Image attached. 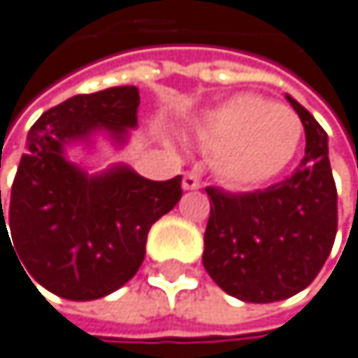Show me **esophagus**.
Segmentation results:
<instances>
[{
  "mask_svg": "<svg viewBox=\"0 0 358 358\" xmlns=\"http://www.w3.org/2000/svg\"><path fill=\"white\" fill-rule=\"evenodd\" d=\"M181 187L183 189H199L201 187V179L196 177L194 173H185L183 175V181H181Z\"/></svg>",
  "mask_w": 358,
  "mask_h": 358,
  "instance_id": "1",
  "label": "esophagus"
}]
</instances>
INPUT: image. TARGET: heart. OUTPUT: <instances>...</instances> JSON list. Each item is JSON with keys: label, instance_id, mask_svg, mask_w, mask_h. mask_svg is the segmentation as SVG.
<instances>
[{"label": "heart", "instance_id": "obj_1", "mask_svg": "<svg viewBox=\"0 0 358 358\" xmlns=\"http://www.w3.org/2000/svg\"><path fill=\"white\" fill-rule=\"evenodd\" d=\"M192 138L215 151V171L232 187H256L275 179L296 155L299 115L256 94H237L205 110L189 128Z\"/></svg>", "mask_w": 358, "mask_h": 358}]
</instances>
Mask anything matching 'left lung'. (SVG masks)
Instances as JSON below:
<instances>
[{
    "label": "left lung",
    "instance_id": "left-lung-1",
    "mask_svg": "<svg viewBox=\"0 0 358 358\" xmlns=\"http://www.w3.org/2000/svg\"><path fill=\"white\" fill-rule=\"evenodd\" d=\"M286 100L306 128L299 169L266 189L230 194L207 187L211 213L203 264L224 292L245 303L284 301L308 288L337 232L327 132L294 98Z\"/></svg>",
    "mask_w": 358,
    "mask_h": 358
}]
</instances>
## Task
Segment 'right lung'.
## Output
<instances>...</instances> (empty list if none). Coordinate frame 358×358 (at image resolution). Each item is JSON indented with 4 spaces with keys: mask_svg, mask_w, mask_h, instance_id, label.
Instances as JSON below:
<instances>
[{
    "mask_svg": "<svg viewBox=\"0 0 358 358\" xmlns=\"http://www.w3.org/2000/svg\"><path fill=\"white\" fill-rule=\"evenodd\" d=\"M138 104V89L123 85L48 108L27 134L6 209L0 189V243H14L27 280L52 294L94 301L130 282L149 228L181 199V177L151 181L126 164L89 173L68 157V147L92 149L96 136L126 145Z\"/></svg>",
    "mask_w": 358,
    "mask_h": 358,
    "instance_id": "obj_1",
    "label": "right lung"
}]
</instances>
